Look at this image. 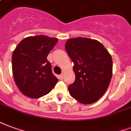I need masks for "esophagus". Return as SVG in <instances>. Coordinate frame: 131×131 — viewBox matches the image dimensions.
I'll return each instance as SVG.
<instances>
[{"label": "esophagus", "mask_w": 131, "mask_h": 131, "mask_svg": "<svg viewBox=\"0 0 131 131\" xmlns=\"http://www.w3.org/2000/svg\"><path fill=\"white\" fill-rule=\"evenodd\" d=\"M63 75H64L63 73H61L60 75H59V79H60V80H62V79H63Z\"/></svg>", "instance_id": "obj_1"}]
</instances>
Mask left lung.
I'll return each instance as SVG.
<instances>
[{
    "mask_svg": "<svg viewBox=\"0 0 131 131\" xmlns=\"http://www.w3.org/2000/svg\"><path fill=\"white\" fill-rule=\"evenodd\" d=\"M65 50L73 62L74 83L70 95L83 104L97 101L107 90L112 75V56L102 43L84 37L69 39Z\"/></svg>",
    "mask_w": 131,
    "mask_h": 131,
    "instance_id": "1",
    "label": "left lung"
}]
</instances>
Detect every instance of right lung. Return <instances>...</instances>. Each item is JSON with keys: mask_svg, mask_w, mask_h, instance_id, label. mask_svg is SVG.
Returning a JSON list of instances; mask_svg holds the SVG:
<instances>
[{"mask_svg": "<svg viewBox=\"0 0 131 131\" xmlns=\"http://www.w3.org/2000/svg\"><path fill=\"white\" fill-rule=\"evenodd\" d=\"M58 41L57 38L45 35L31 36L21 40L14 49L12 73L16 86L26 96L41 97L58 83L46 58Z\"/></svg>", "mask_w": 131, "mask_h": 131, "instance_id": "add662e5", "label": "right lung"}]
</instances>
